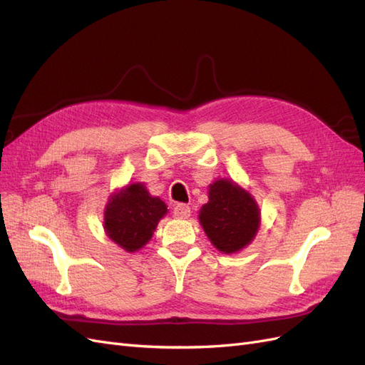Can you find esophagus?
<instances>
[{"label":"esophagus","mask_w":365,"mask_h":365,"mask_svg":"<svg viewBox=\"0 0 365 365\" xmlns=\"http://www.w3.org/2000/svg\"><path fill=\"white\" fill-rule=\"evenodd\" d=\"M173 215L180 219H187L190 216V207L185 204H176L173 207Z\"/></svg>","instance_id":"obj_1"}]
</instances>
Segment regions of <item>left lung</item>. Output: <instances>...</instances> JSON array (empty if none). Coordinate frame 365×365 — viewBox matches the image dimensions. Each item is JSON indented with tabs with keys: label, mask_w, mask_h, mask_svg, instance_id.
<instances>
[{
	"label": "left lung",
	"mask_w": 365,
	"mask_h": 365,
	"mask_svg": "<svg viewBox=\"0 0 365 365\" xmlns=\"http://www.w3.org/2000/svg\"><path fill=\"white\" fill-rule=\"evenodd\" d=\"M200 222L210 242L224 254L245 248L260 227V210L254 197L235 181L220 178L208 185V202Z\"/></svg>",
	"instance_id": "8db88e82"
}]
</instances>
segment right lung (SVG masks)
<instances>
[{
    "label": "right lung",
    "instance_id": "1",
    "mask_svg": "<svg viewBox=\"0 0 365 365\" xmlns=\"http://www.w3.org/2000/svg\"><path fill=\"white\" fill-rule=\"evenodd\" d=\"M165 213L168 205L158 196H152L143 182H134L109 197L103 228L118 247L134 252L148 244Z\"/></svg>",
    "mask_w": 365,
    "mask_h": 365
}]
</instances>
